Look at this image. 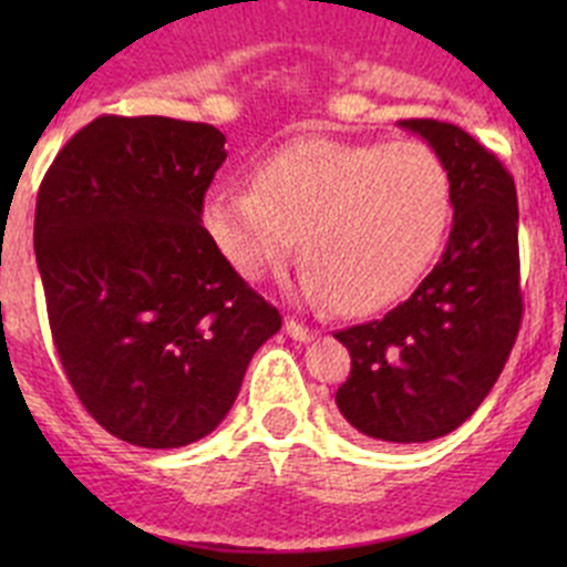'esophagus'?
I'll list each match as a JSON object with an SVG mask.
<instances>
[{"instance_id": "34e87169", "label": "esophagus", "mask_w": 567, "mask_h": 567, "mask_svg": "<svg viewBox=\"0 0 567 567\" xmlns=\"http://www.w3.org/2000/svg\"><path fill=\"white\" fill-rule=\"evenodd\" d=\"M285 331H288V337H293L296 342H307V340H312V331L307 329L305 323H299V320H293V318L285 320Z\"/></svg>"}]
</instances>
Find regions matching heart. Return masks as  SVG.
Wrapping results in <instances>:
<instances>
[{
	"instance_id": "1",
	"label": "heart",
	"mask_w": 567,
	"mask_h": 567,
	"mask_svg": "<svg viewBox=\"0 0 567 567\" xmlns=\"http://www.w3.org/2000/svg\"><path fill=\"white\" fill-rule=\"evenodd\" d=\"M450 214V167L425 142L305 140L262 164L257 188L210 194L203 219L247 279L293 255L301 233V293L368 312L425 271Z\"/></svg>"
}]
</instances>
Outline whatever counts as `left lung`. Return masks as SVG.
Here are the masks:
<instances>
[{
	"label": "left lung",
	"mask_w": 567,
	"mask_h": 567,
	"mask_svg": "<svg viewBox=\"0 0 567 567\" xmlns=\"http://www.w3.org/2000/svg\"><path fill=\"white\" fill-rule=\"evenodd\" d=\"M447 162L453 227L433 271L373 323L337 331L351 375L337 409L362 436L420 444L447 436L499 379L522 326L516 183L453 123L400 120Z\"/></svg>",
	"instance_id": "left-lung-1"
}]
</instances>
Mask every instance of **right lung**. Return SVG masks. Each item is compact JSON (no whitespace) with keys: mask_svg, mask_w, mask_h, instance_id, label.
<instances>
[{"mask_svg":"<svg viewBox=\"0 0 567 567\" xmlns=\"http://www.w3.org/2000/svg\"><path fill=\"white\" fill-rule=\"evenodd\" d=\"M225 142L205 123L104 114L40 183L35 257L56 353L95 422L136 447L208 436L282 326L203 227Z\"/></svg>","mask_w":567,"mask_h":567,"instance_id":"obj_1","label":"right lung"}]
</instances>
